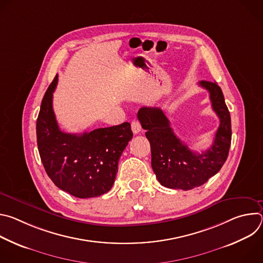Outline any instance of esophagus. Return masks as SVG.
Segmentation results:
<instances>
[{"label":"esophagus","instance_id":"1","mask_svg":"<svg viewBox=\"0 0 263 263\" xmlns=\"http://www.w3.org/2000/svg\"><path fill=\"white\" fill-rule=\"evenodd\" d=\"M131 129H132V132L134 134H138L140 131H141V126H140V123L138 121H133L131 123Z\"/></svg>","mask_w":263,"mask_h":263}]
</instances>
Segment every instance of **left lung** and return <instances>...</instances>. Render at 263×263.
<instances>
[{
  "instance_id": "1",
  "label": "left lung",
  "mask_w": 263,
  "mask_h": 263,
  "mask_svg": "<svg viewBox=\"0 0 263 263\" xmlns=\"http://www.w3.org/2000/svg\"><path fill=\"white\" fill-rule=\"evenodd\" d=\"M199 84L208 90L212 109L219 119L211 147L201 154L192 151L177 137L160 108L142 107L137 114L151 144L152 168L160 184L167 189L190 191L203 185L221 168L229 154L231 118L222 91L214 82L201 81Z\"/></svg>"
}]
</instances>
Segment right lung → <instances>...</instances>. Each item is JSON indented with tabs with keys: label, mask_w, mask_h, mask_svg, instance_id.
I'll return each instance as SVG.
<instances>
[{
	"label": "right lung",
	"mask_w": 263,
	"mask_h": 263,
	"mask_svg": "<svg viewBox=\"0 0 263 263\" xmlns=\"http://www.w3.org/2000/svg\"><path fill=\"white\" fill-rule=\"evenodd\" d=\"M58 76L47 89L36 122L37 146L44 167L58 189L80 198L108 193L118 173L120 157L133 133L129 123L82 134L62 132L53 110Z\"/></svg>",
	"instance_id": "1"
}]
</instances>
